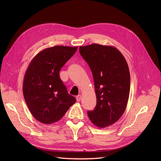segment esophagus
Instances as JSON below:
<instances>
[{
    "label": "esophagus",
    "instance_id": "obj_1",
    "mask_svg": "<svg viewBox=\"0 0 161 161\" xmlns=\"http://www.w3.org/2000/svg\"><path fill=\"white\" fill-rule=\"evenodd\" d=\"M81 98H82V97H81L80 95H79L78 96H76V97L77 101H80L81 100Z\"/></svg>",
    "mask_w": 161,
    "mask_h": 161
}]
</instances>
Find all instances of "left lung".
<instances>
[{
	"label": "left lung",
	"mask_w": 161,
	"mask_h": 161,
	"mask_svg": "<svg viewBox=\"0 0 161 161\" xmlns=\"http://www.w3.org/2000/svg\"><path fill=\"white\" fill-rule=\"evenodd\" d=\"M79 52L93 76L97 105L88 111L91 122L99 128L115 123L127 107L130 89L128 63L117 48L93 44L80 46Z\"/></svg>",
	"instance_id": "left-lung-1"
}]
</instances>
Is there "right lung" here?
<instances>
[{"mask_svg":"<svg viewBox=\"0 0 161 161\" xmlns=\"http://www.w3.org/2000/svg\"><path fill=\"white\" fill-rule=\"evenodd\" d=\"M78 47L56 46L39 52L24 76L23 93L31 114L37 121L51 124L60 120L76 102L60 79L62 67Z\"/></svg>","mask_w":161,"mask_h":161,"instance_id":"right-lung-1","label":"right lung"}]
</instances>
